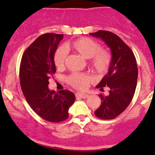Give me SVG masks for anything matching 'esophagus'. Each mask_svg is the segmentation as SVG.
<instances>
[{"label":"esophagus","instance_id":"obj_1","mask_svg":"<svg viewBox=\"0 0 155 155\" xmlns=\"http://www.w3.org/2000/svg\"><path fill=\"white\" fill-rule=\"evenodd\" d=\"M75 96L77 98H87L88 97V94H86V93H81V92H77L75 94Z\"/></svg>","mask_w":155,"mask_h":155}]
</instances>
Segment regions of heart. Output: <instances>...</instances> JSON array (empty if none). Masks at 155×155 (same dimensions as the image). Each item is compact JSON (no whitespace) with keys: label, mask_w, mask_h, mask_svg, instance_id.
Here are the masks:
<instances>
[{"label":"heart","mask_w":155,"mask_h":155,"mask_svg":"<svg viewBox=\"0 0 155 155\" xmlns=\"http://www.w3.org/2000/svg\"><path fill=\"white\" fill-rule=\"evenodd\" d=\"M69 49L79 53L86 59H90V67L94 73L104 75L107 73L111 64L110 53L102 50L101 45L88 37H81L68 42ZM67 51L63 47H58L53 53V63L56 68L62 69L65 66ZM91 77L84 73H72L67 78L68 84L77 89H84L91 82Z\"/></svg>","instance_id":"obj_1"}]
</instances>
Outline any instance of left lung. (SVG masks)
<instances>
[{"instance_id": "8db88e82", "label": "left lung", "mask_w": 155, "mask_h": 155, "mask_svg": "<svg viewBox=\"0 0 155 155\" xmlns=\"http://www.w3.org/2000/svg\"><path fill=\"white\" fill-rule=\"evenodd\" d=\"M90 35L102 39L113 55L108 74L96 86L101 91L108 87L109 94H100L101 105L94 112L98 118L112 120L121 114L133 99L138 76L136 58L130 48L116 34L99 30Z\"/></svg>"}]
</instances>
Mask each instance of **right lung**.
Returning a JSON list of instances; mask_svg holds the SVG:
<instances>
[{"label":"right lung","instance_id":"add662e5","mask_svg":"<svg viewBox=\"0 0 155 155\" xmlns=\"http://www.w3.org/2000/svg\"><path fill=\"white\" fill-rule=\"evenodd\" d=\"M64 35L46 33L38 37L23 53L19 76L23 94L31 109L43 120L59 123L68 118L75 95L68 90L50 91L49 79L56 72L53 53Z\"/></svg>","mask_w":155,"mask_h":155}]
</instances>
